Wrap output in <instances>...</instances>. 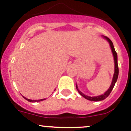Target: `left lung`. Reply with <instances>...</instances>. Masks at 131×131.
<instances>
[{
  "label": "left lung",
  "mask_w": 131,
  "mask_h": 131,
  "mask_svg": "<svg viewBox=\"0 0 131 131\" xmlns=\"http://www.w3.org/2000/svg\"><path fill=\"white\" fill-rule=\"evenodd\" d=\"M103 38H105L106 40H107V41H108L109 43H110L111 48V50H112V52H113V57H114V64H115L114 73V75H113V80H112V83H111V84L110 88H109L108 90H107V91L105 92L103 94H101V95L97 96H94V97H91V96H86L85 95V94H83L82 92H81L80 90H79L77 85H76V88H77L78 91L79 92V93H80V94H81L83 97H84L85 99H86L88 100L92 101H100L104 100V99H106L107 96L110 95L111 92L112 90H113V88L114 86L115 83H116V82L117 81V78H118V74H119V68H118V64H117V53H116V50L114 49V45H113V42H112L111 40L108 37H106V36H103Z\"/></svg>",
  "instance_id": "1"
}]
</instances>
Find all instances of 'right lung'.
Segmentation results:
<instances>
[{"label":"right lung","instance_id":"1","mask_svg":"<svg viewBox=\"0 0 131 131\" xmlns=\"http://www.w3.org/2000/svg\"><path fill=\"white\" fill-rule=\"evenodd\" d=\"M24 97V99H25L26 100H27L28 101H30V102H31V103H34V102H38V101H43V100H46V99H42V100H29V99H27L25 97H24V96H23Z\"/></svg>","mask_w":131,"mask_h":131}]
</instances>
